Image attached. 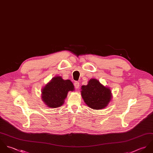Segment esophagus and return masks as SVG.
Wrapping results in <instances>:
<instances>
[{
    "mask_svg": "<svg viewBox=\"0 0 153 153\" xmlns=\"http://www.w3.org/2000/svg\"><path fill=\"white\" fill-rule=\"evenodd\" d=\"M74 87L76 88V89H79V86H80V84L79 82H75L74 83Z\"/></svg>",
    "mask_w": 153,
    "mask_h": 153,
    "instance_id": "34e87169",
    "label": "esophagus"
}]
</instances>
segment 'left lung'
<instances>
[{
    "label": "left lung",
    "instance_id": "1",
    "mask_svg": "<svg viewBox=\"0 0 153 153\" xmlns=\"http://www.w3.org/2000/svg\"><path fill=\"white\" fill-rule=\"evenodd\" d=\"M82 97L85 103L93 109L106 108L112 98V92L108 87L103 86L96 79L89 80L87 85L81 87Z\"/></svg>",
    "mask_w": 153,
    "mask_h": 153
}]
</instances>
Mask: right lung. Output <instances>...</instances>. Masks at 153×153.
Listing matches in <instances>:
<instances>
[{
    "instance_id": "add662e5",
    "label": "right lung",
    "mask_w": 153,
    "mask_h": 153,
    "mask_svg": "<svg viewBox=\"0 0 153 153\" xmlns=\"http://www.w3.org/2000/svg\"><path fill=\"white\" fill-rule=\"evenodd\" d=\"M74 91V85L70 80L57 76L42 88L41 98L47 107L57 108L64 104L68 92Z\"/></svg>"
}]
</instances>
